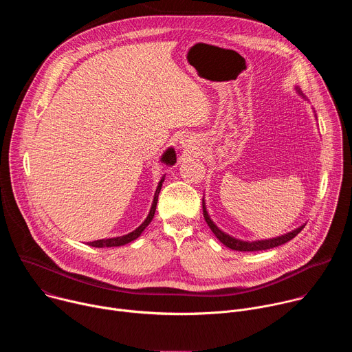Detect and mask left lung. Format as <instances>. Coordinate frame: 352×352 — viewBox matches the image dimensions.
Here are the masks:
<instances>
[{"instance_id":"8db88e82","label":"left lung","mask_w":352,"mask_h":352,"mask_svg":"<svg viewBox=\"0 0 352 352\" xmlns=\"http://www.w3.org/2000/svg\"><path fill=\"white\" fill-rule=\"evenodd\" d=\"M299 91V90H298ZM204 217L208 223V226L210 227V230L213 231V234L220 239V242H223L226 246L231 248L232 250H242V252H254V250H265V249H270V248H276V246H280L288 241H291L294 236H296L300 231H302V228L305 226H300L299 228L285 234V235H281V236H277V238H273V239H265V241H254V242H245V241H239V239H235L227 234H224L221 230L217 228V226L210 220L208 212H206V208H205V202H204Z\"/></svg>"}]
</instances>
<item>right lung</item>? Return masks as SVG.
I'll return each mask as SVG.
<instances>
[{"label": "right lung", "instance_id": "right-lung-1", "mask_svg": "<svg viewBox=\"0 0 352 352\" xmlns=\"http://www.w3.org/2000/svg\"><path fill=\"white\" fill-rule=\"evenodd\" d=\"M162 162L168 164V166H173L175 162H177V157H175V152L174 148H168L167 152L163 155L162 157ZM163 181L164 178H162V181L159 182V186L156 189V193H155V199H153V205H152V209H150L148 212V216L146 217V220L132 232L126 234V235H122V236H117V238H109V239H98V241H93V242H89L90 246H94V248H110V246H121V245H125V243H129L132 242L133 239H136L142 231L150 224V221L153 220V216H155V212H156V205H157V199H159V193H160V189H162V185H163Z\"/></svg>", "mask_w": 352, "mask_h": 352}]
</instances>
